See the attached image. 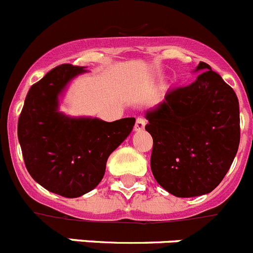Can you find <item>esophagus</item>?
<instances>
[{
	"mask_svg": "<svg viewBox=\"0 0 253 253\" xmlns=\"http://www.w3.org/2000/svg\"><path fill=\"white\" fill-rule=\"evenodd\" d=\"M146 126V120L143 119V118H137V122H135V126H134V130L135 131H140L144 129Z\"/></svg>",
	"mask_w": 253,
	"mask_h": 253,
	"instance_id": "1",
	"label": "esophagus"
}]
</instances>
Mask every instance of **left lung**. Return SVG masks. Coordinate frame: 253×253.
<instances>
[{"mask_svg": "<svg viewBox=\"0 0 253 253\" xmlns=\"http://www.w3.org/2000/svg\"><path fill=\"white\" fill-rule=\"evenodd\" d=\"M196 81L173 88L146 113L153 138L151 169L177 198L211 193L224 178L240 146V104L223 78L200 62Z\"/></svg>", "mask_w": 253, "mask_h": 253, "instance_id": "1", "label": "left lung"}]
</instances>
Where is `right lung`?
<instances>
[{
	"label": "right lung",
	"instance_id": "add662e5",
	"mask_svg": "<svg viewBox=\"0 0 253 253\" xmlns=\"http://www.w3.org/2000/svg\"><path fill=\"white\" fill-rule=\"evenodd\" d=\"M88 72L62 64L30 87L17 124V137L29 173L50 193L78 198L95 189L106 161L126 139L134 118L107 123L59 111L69 82Z\"/></svg>",
	"mask_w": 253,
	"mask_h": 253
}]
</instances>
